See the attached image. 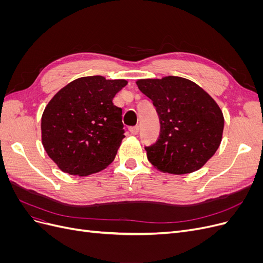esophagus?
Wrapping results in <instances>:
<instances>
[{"mask_svg": "<svg viewBox=\"0 0 263 263\" xmlns=\"http://www.w3.org/2000/svg\"><path fill=\"white\" fill-rule=\"evenodd\" d=\"M129 132L133 134V135H137L139 133V126H133L129 128Z\"/></svg>", "mask_w": 263, "mask_h": 263, "instance_id": "34e87169", "label": "esophagus"}]
</instances>
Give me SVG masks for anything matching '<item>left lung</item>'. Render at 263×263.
Returning a JSON list of instances; mask_svg holds the SVG:
<instances>
[{
	"label": "left lung",
	"instance_id": "8db88e82",
	"mask_svg": "<svg viewBox=\"0 0 263 263\" xmlns=\"http://www.w3.org/2000/svg\"><path fill=\"white\" fill-rule=\"evenodd\" d=\"M139 90L153 101L160 135L145 147L158 170L185 174L198 170L218 149L224 116L218 105L196 83L184 78L138 80Z\"/></svg>",
	"mask_w": 263,
	"mask_h": 263
}]
</instances>
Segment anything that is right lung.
Segmentation results:
<instances>
[{
  "mask_svg": "<svg viewBox=\"0 0 263 263\" xmlns=\"http://www.w3.org/2000/svg\"><path fill=\"white\" fill-rule=\"evenodd\" d=\"M126 84V80L101 76L79 78L46 106L43 145L63 172L89 176L114 160L125 130L122 108L113 104V99Z\"/></svg>",
  "mask_w": 263,
  "mask_h": 263,
  "instance_id": "obj_1",
  "label": "right lung"
}]
</instances>
